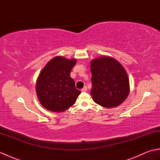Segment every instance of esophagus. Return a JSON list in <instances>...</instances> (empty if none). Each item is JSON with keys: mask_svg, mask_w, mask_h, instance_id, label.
I'll return each instance as SVG.
<instances>
[{"mask_svg": "<svg viewBox=\"0 0 160 160\" xmlns=\"http://www.w3.org/2000/svg\"><path fill=\"white\" fill-rule=\"evenodd\" d=\"M87 91V87H84L82 89V92H85V91Z\"/></svg>", "mask_w": 160, "mask_h": 160, "instance_id": "obj_1", "label": "esophagus"}]
</instances>
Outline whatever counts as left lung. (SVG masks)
Returning <instances> with one entry per match:
<instances>
[{"label": "left lung", "mask_w": 160, "mask_h": 160, "mask_svg": "<svg viewBox=\"0 0 160 160\" xmlns=\"http://www.w3.org/2000/svg\"><path fill=\"white\" fill-rule=\"evenodd\" d=\"M91 95L98 104L113 108L127 99L130 91L128 74L114 58L103 56L91 61Z\"/></svg>", "instance_id": "left-lung-1"}]
</instances>
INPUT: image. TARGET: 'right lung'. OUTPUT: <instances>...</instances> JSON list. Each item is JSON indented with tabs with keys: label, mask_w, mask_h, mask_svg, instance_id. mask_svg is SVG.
Wrapping results in <instances>:
<instances>
[{
	"label": "right lung",
	"mask_w": 160,
	"mask_h": 160,
	"mask_svg": "<svg viewBox=\"0 0 160 160\" xmlns=\"http://www.w3.org/2000/svg\"><path fill=\"white\" fill-rule=\"evenodd\" d=\"M76 58L56 56L47 63L37 78V97L43 107L60 113L75 103L80 91L75 87L70 73L76 64Z\"/></svg>",
	"instance_id": "right-lung-1"
}]
</instances>
